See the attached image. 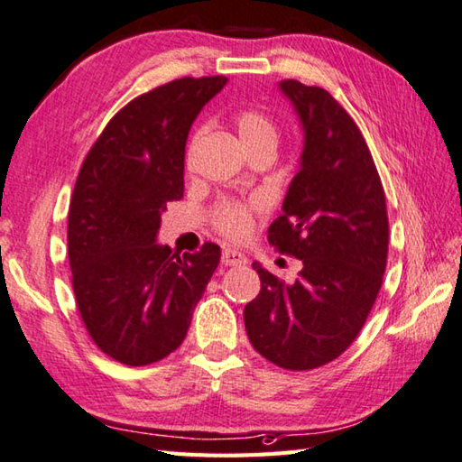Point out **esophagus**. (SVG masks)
Here are the masks:
<instances>
[{"label": "esophagus", "mask_w": 462, "mask_h": 462, "mask_svg": "<svg viewBox=\"0 0 462 462\" xmlns=\"http://www.w3.org/2000/svg\"><path fill=\"white\" fill-rule=\"evenodd\" d=\"M221 261H223V265H227V267H237V265H245L247 257H245V254H241L239 249L227 247V249H223Z\"/></svg>", "instance_id": "1"}]
</instances>
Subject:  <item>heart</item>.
<instances>
[{
    "label": "heart",
    "instance_id": "b5f03b06",
    "mask_svg": "<svg viewBox=\"0 0 462 462\" xmlns=\"http://www.w3.org/2000/svg\"><path fill=\"white\" fill-rule=\"evenodd\" d=\"M233 120L245 149L259 143L275 144L277 126L265 112H261L257 108H243L235 115ZM261 208H263V201H261V199H254V201L249 203L235 201V199H221V201L213 207L211 223L217 231L225 235V237L245 239L251 229H254V215L261 211Z\"/></svg>",
    "mask_w": 462,
    "mask_h": 462
}]
</instances>
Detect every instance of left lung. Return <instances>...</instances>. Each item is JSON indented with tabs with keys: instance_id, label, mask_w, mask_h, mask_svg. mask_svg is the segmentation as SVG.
Segmentation results:
<instances>
[{
	"instance_id": "left-lung-1",
	"label": "left lung",
	"mask_w": 462,
	"mask_h": 462,
	"mask_svg": "<svg viewBox=\"0 0 462 462\" xmlns=\"http://www.w3.org/2000/svg\"><path fill=\"white\" fill-rule=\"evenodd\" d=\"M303 128L300 172L269 225V243L301 261L293 283L257 261L261 291L243 311L251 346L285 370H313L347 350L378 298L388 213L368 144L334 96L280 82Z\"/></svg>"
}]
</instances>
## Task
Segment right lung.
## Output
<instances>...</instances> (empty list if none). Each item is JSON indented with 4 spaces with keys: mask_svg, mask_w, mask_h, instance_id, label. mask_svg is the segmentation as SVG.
I'll return each instance as SVG.
<instances>
[{
    "mask_svg": "<svg viewBox=\"0 0 462 462\" xmlns=\"http://www.w3.org/2000/svg\"><path fill=\"white\" fill-rule=\"evenodd\" d=\"M225 76L180 78L112 116L78 172L68 211L76 306L112 360L146 366L175 352L221 259L215 243L172 254L156 243L167 203L185 193V144Z\"/></svg>",
    "mask_w": 462,
    "mask_h": 462,
    "instance_id": "1",
    "label": "right lung"
}]
</instances>
